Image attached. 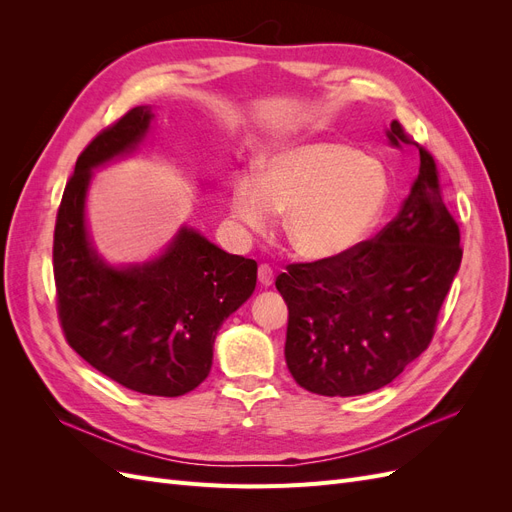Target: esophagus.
Here are the masks:
<instances>
[{
    "label": "esophagus",
    "mask_w": 512,
    "mask_h": 512,
    "mask_svg": "<svg viewBox=\"0 0 512 512\" xmlns=\"http://www.w3.org/2000/svg\"><path fill=\"white\" fill-rule=\"evenodd\" d=\"M258 282H260V286H265V288L273 284V269L269 265L258 267Z\"/></svg>",
    "instance_id": "esophagus-1"
}]
</instances>
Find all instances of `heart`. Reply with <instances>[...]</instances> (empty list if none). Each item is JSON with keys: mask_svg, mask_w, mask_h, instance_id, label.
Instances as JSON below:
<instances>
[{"mask_svg": "<svg viewBox=\"0 0 512 512\" xmlns=\"http://www.w3.org/2000/svg\"><path fill=\"white\" fill-rule=\"evenodd\" d=\"M391 179L380 160L342 141H303L269 151L262 177L232 185V213L265 232L286 211V239L307 260H331L361 245L382 222Z\"/></svg>", "mask_w": 512, "mask_h": 512, "instance_id": "obj_1", "label": "heart"}]
</instances>
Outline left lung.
<instances>
[{
  "label": "left lung",
  "instance_id": "left-lung-1",
  "mask_svg": "<svg viewBox=\"0 0 512 512\" xmlns=\"http://www.w3.org/2000/svg\"><path fill=\"white\" fill-rule=\"evenodd\" d=\"M389 141L418 149L399 213L344 256L290 265L275 286L288 305L286 365L305 391L352 397L393 382L436 333L461 265V235L431 153L391 123Z\"/></svg>",
  "mask_w": 512,
  "mask_h": 512
}]
</instances>
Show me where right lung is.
<instances>
[{
	"label": "right lung",
	"mask_w": 512,
	"mask_h": 512,
	"mask_svg": "<svg viewBox=\"0 0 512 512\" xmlns=\"http://www.w3.org/2000/svg\"><path fill=\"white\" fill-rule=\"evenodd\" d=\"M151 117L149 106L132 108L76 160L53 237L57 314L70 348L100 374L136 393L179 397L209 376L215 335L252 297L258 265L192 228L143 265L115 269L96 254L85 228L91 168L130 153Z\"/></svg>",
	"instance_id": "obj_1"
}]
</instances>
